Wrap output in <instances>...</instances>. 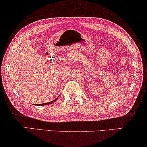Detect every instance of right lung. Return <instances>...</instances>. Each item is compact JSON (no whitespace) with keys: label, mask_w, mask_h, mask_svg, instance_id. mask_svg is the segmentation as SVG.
Instances as JSON below:
<instances>
[{"label":"right lung","mask_w":147,"mask_h":147,"mask_svg":"<svg viewBox=\"0 0 147 147\" xmlns=\"http://www.w3.org/2000/svg\"><path fill=\"white\" fill-rule=\"evenodd\" d=\"M57 99H55V100H53V101H51V102H49V103H43V104H37V105H38V106H42V105H50V104H51V103H53V102H55V101H56L57 100Z\"/></svg>","instance_id":"1"}]
</instances>
